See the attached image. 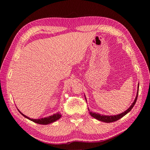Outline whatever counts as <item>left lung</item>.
I'll return each mask as SVG.
<instances>
[{
	"mask_svg": "<svg viewBox=\"0 0 150 150\" xmlns=\"http://www.w3.org/2000/svg\"><path fill=\"white\" fill-rule=\"evenodd\" d=\"M138 90H139V84L138 86V92H137V96L135 98V99L134 102L131 104V106L128 109V110H126L125 111H124L123 112L121 113L120 115H113V116H106V115H99L98 113H96V112H91L89 111V114L92 117H94L95 119H96L99 121H101L103 122H114L116 121L117 120H120L121 117H123L125 115H126L127 113H128L131 110V109L133 108V106H134V104L137 102V98H138Z\"/></svg>",
	"mask_w": 150,
	"mask_h": 150,
	"instance_id": "obj_1",
	"label": "left lung"
}]
</instances>
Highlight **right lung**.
Masks as SVG:
<instances>
[{
  "instance_id": "obj_1",
  "label": "right lung",
  "mask_w": 150,
  "mask_h": 150,
  "mask_svg": "<svg viewBox=\"0 0 150 150\" xmlns=\"http://www.w3.org/2000/svg\"><path fill=\"white\" fill-rule=\"evenodd\" d=\"M18 111H19V112L22 116H24L25 117H26V118H28L29 120L35 122V123L40 124V125H48L50 123H52V122H55L56 121L59 119L61 117V115L60 114L59 112H57L56 114H54L52 116H49L46 117H44V118H40V119H33L32 118L31 119V118H30V117L24 115V114H22V113L19 110H18Z\"/></svg>"
}]
</instances>
